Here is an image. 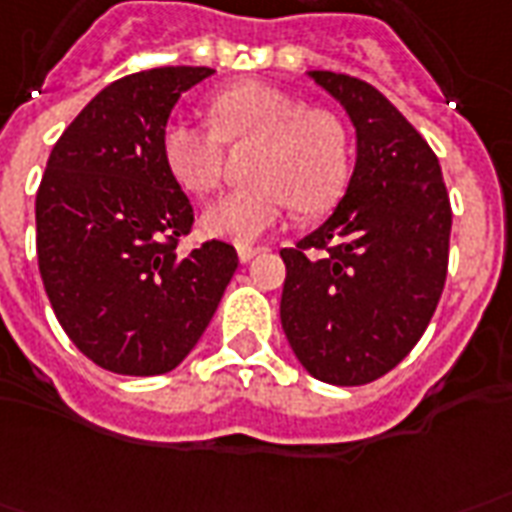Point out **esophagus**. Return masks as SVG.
Wrapping results in <instances>:
<instances>
[{"label": "esophagus", "mask_w": 512, "mask_h": 512, "mask_svg": "<svg viewBox=\"0 0 512 512\" xmlns=\"http://www.w3.org/2000/svg\"><path fill=\"white\" fill-rule=\"evenodd\" d=\"M260 252H263L260 246L241 244V246H238V260H241V263H249V260H252L255 255H260Z\"/></svg>", "instance_id": "esophagus-1"}]
</instances>
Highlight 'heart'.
Masks as SVG:
<instances>
[{
  "instance_id": "heart-1",
  "label": "heart",
  "mask_w": 512,
  "mask_h": 512,
  "mask_svg": "<svg viewBox=\"0 0 512 512\" xmlns=\"http://www.w3.org/2000/svg\"><path fill=\"white\" fill-rule=\"evenodd\" d=\"M211 127L173 116L162 130V160L170 176L192 195H208L222 181L225 140H260L252 179L255 187L233 189L203 211L208 236L236 244L255 241L298 206L317 214L342 195L350 179V138L331 113L304 105L263 83H241L219 92Z\"/></svg>"
}]
</instances>
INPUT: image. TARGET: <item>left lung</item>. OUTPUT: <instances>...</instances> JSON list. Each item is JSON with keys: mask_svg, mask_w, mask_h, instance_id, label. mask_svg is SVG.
I'll return each instance as SVG.
<instances>
[{"mask_svg": "<svg viewBox=\"0 0 512 512\" xmlns=\"http://www.w3.org/2000/svg\"><path fill=\"white\" fill-rule=\"evenodd\" d=\"M358 132L342 203L279 255L282 328L295 358L331 385H366L426 331L448 276L450 198L437 154L372 83L312 70Z\"/></svg>", "mask_w": 512, "mask_h": 512, "instance_id": "1", "label": "left lung"}]
</instances>
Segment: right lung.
<instances>
[{"label": "right lung", "mask_w": 512, "mask_h": 512, "mask_svg": "<svg viewBox=\"0 0 512 512\" xmlns=\"http://www.w3.org/2000/svg\"><path fill=\"white\" fill-rule=\"evenodd\" d=\"M208 67H154L105 86L56 140L34 200L37 263L64 333L102 369H176L211 323L238 255H179L195 211L162 160L173 105Z\"/></svg>", "instance_id": "add662e5"}]
</instances>
